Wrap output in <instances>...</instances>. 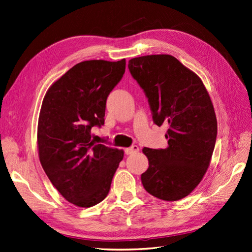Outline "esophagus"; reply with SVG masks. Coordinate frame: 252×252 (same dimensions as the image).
I'll use <instances>...</instances> for the list:
<instances>
[{
  "label": "esophagus",
  "mask_w": 252,
  "mask_h": 252,
  "mask_svg": "<svg viewBox=\"0 0 252 252\" xmlns=\"http://www.w3.org/2000/svg\"><path fill=\"white\" fill-rule=\"evenodd\" d=\"M139 151V148L137 147V146H132V147H130V148H126V150H125V153L126 154V155H132V154H134V153H137Z\"/></svg>",
  "instance_id": "34e87169"
}]
</instances>
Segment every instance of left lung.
I'll return each mask as SVG.
<instances>
[{"instance_id": "left-lung-1", "label": "left lung", "mask_w": 252, "mask_h": 252, "mask_svg": "<svg viewBox=\"0 0 252 252\" xmlns=\"http://www.w3.org/2000/svg\"><path fill=\"white\" fill-rule=\"evenodd\" d=\"M128 70L148 98L154 124L168 125V148H143L149 168L143 188L162 200L186 197L209 167L218 122L199 77L175 57L151 55L128 61Z\"/></svg>"}]
</instances>
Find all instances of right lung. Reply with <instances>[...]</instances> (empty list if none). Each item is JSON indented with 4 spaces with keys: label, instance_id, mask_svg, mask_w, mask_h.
Masks as SVG:
<instances>
[{
    "label": "right lung",
    "instance_id": "right-lung-1",
    "mask_svg": "<svg viewBox=\"0 0 252 252\" xmlns=\"http://www.w3.org/2000/svg\"><path fill=\"white\" fill-rule=\"evenodd\" d=\"M126 59L83 61L46 92L38 122L39 157L49 181L78 207L106 197L124 151L92 140L91 130L104 125L110 93L124 77Z\"/></svg>",
    "mask_w": 252,
    "mask_h": 252
}]
</instances>
